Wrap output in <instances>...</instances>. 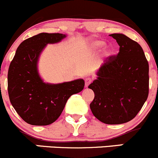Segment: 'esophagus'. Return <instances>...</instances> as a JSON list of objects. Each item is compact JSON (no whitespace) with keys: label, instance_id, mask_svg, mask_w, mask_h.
Segmentation results:
<instances>
[{"label":"esophagus","instance_id":"1","mask_svg":"<svg viewBox=\"0 0 158 158\" xmlns=\"http://www.w3.org/2000/svg\"><path fill=\"white\" fill-rule=\"evenodd\" d=\"M92 79H91V78H86V79H85V86L88 87L89 84L92 82Z\"/></svg>","mask_w":158,"mask_h":158}]
</instances>
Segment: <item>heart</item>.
Wrapping results in <instances>:
<instances>
[{
    "label": "heart",
    "mask_w": 158,
    "mask_h": 158,
    "mask_svg": "<svg viewBox=\"0 0 158 158\" xmlns=\"http://www.w3.org/2000/svg\"><path fill=\"white\" fill-rule=\"evenodd\" d=\"M105 44H106L105 42H103V41L102 40L94 41V42H92V44H91V48L93 49V50H100V49L104 47ZM106 53L107 54V55H109V54L111 53V50L109 49H106Z\"/></svg>",
    "instance_id": "b5f03b06"
}]
</instances>
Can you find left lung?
I'll list each match as a JSON object with an SVG mask.
<instances>
[{
  "label": "left lung",
  "instance_id": "left-lung-1",
  "mask_svg": "<svg viewBox=\"0 0 158 158\" xmlns=\"http://www.w3.org/2000/svg\"><path fill=\"white\" fill-rule=\"evenodd\" d=\"M109 36L117 41L119 52L105 60L89 85L95 93L90 109L100 122L118 125L132 120L147 100L149 66L138 43L122 33Z\"/></svg>",
  "mask_w": 158,
  "mask_h": 158
}]
</instances>
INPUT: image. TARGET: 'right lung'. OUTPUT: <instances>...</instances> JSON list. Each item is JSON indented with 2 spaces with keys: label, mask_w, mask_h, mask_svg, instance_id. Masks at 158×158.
<instances>
[{
  "label": "right lung",
  "mask_w": 158,
  "mask_h": 158,
  "mask_svg": "<svg viewBox=\"0 0 158 158\" xmlns=\"http://www.w3.org/2000/svg\"><path fill=\"white\" fill-rule=\"evenodd\" d=\"M66 35L41 33L20 44L7 74V89L11 105L24 122L32 125H48L61 114L73 94L82 90V79L59 84L46 83L40 76L37 63L49 44H56Z\"/></svg>",
  "instance_id": "obj_1"
}]
</instances>
